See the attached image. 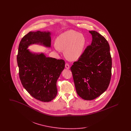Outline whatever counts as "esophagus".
I'll return each instance as SVG.
<instances>
[{"label": "esophagus", "mask_w": 131, "mask_h": 131, "mask_svg": "<svg viewBox=\"0 0 131 131\" xmlns=\"http://www.w3.org/2000/svg\"><path fill=\"white\" fill-rule=\"evenodd\" d=\"M65 68L67 69H69L70 68V66H69V65L68 63H66L65 64Z\"/></svg>", "instance_id": "1"}]
</instances>
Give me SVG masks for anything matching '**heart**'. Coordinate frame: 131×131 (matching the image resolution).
<instances>
[{
  "instance_id": "1",
  "label": "heart",
  "mask_w": 131,
  "mask_h": 131,
  "mask_svg": "<svg viewBox=\"0 0 131 131\" xmlns=\"http://www.w3.org/2000/svg\"><path fill=\"white\" fill-rule=\"evenodd\" d=\"M86 45V39L80 33L69 30L60 34L56 40L54 49L65 50L64 54L67 59L75 61L82 56Z\"/></svg>"
}]
</instances>
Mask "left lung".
I'll list each match as a JSON object with an SVG mask.
<instances>
[{"label":"left lung","instance_id":"1","mask_svg":"<svg viewBox=\"0 0 131 131\" xmlns=\"http://www.w3.org/2000/svg\"><path fill=\"white\" fill-rule=\"evenodd\" d=\"M89 32L91 44L71 67L77 93L85 100H93L107 89L112 68L108 43L98 32Z\"/></svg>","mask_w":131,"mask_h":131}]
</instances>
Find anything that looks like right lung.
Instances as JSON below:
<instances>
[{
	"instance_id": "obj_1",
	"label": "right lung",
	"mask_w": 131,
	"mask_h": 131,
	"mask_svg": "<svg viewBox=\"0 0 131 131\" xmlns=\"http://www.w3.org/2000/svg\"><path fill=\"white\" fill-rule=\"evenodd\" d=\"M51 33L49 31H30L19 44L17 63L22 85L33 97L48 102L57 94L56 82L65 68V61L47 57L43 53H33L27 49L33 44L50 48Z\"/></svg>"
}]
</instances>
